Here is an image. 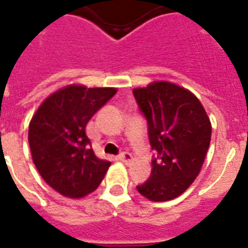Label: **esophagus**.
Instances as JSON below:
<instances>
[{
    "label": "esophagus",
    "instance_id": "34e87169",
    "mask_svg": "<svg viewBox=\"0 0 248 248\" xmlns=\"http://www.w3.org/2000/svg\"><path fill=\"white\" fill-rule=\"evenodd\" d=\"M119 160H122L124 163H126V164H129V163H131V161L134 160V157L130 152H124V154L119 155Z\"/></svg>",
    "mask_w": 248,
    "mask_h": 248
}]
</instances>
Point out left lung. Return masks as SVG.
I'll return each instance as SVG.
<instances>
[{"label": "left lung", "mask_w": 248, "mask_h": 248, "mask_svg": "<svg viewBox=\"0 0 248 248\" xmlns=\"http://www.w3.org/2000/svg\"><path fill=\"white\" fill-rule=\"evenodd\" d=\"M134 97L148 122V137L157 157L151 176L137 189L155 202L179 197L199 176L210 146L212 124L201 101L170 81L134 88Z\"/></svg>", "instance_id": "obj_1"}]
</instances>
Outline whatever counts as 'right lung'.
I'll return each mask as SVG.
<instances>
[{"mask_svg":"<svg viewBox=\"0 0 248 248\" xmlns=\"http://www.w3.org/2000/svg\"><path fill=\"white\" fill-rule=\"evenodd\" d=\"M117 88L71 84L49 94L29 124L31 156L43 180L62 196L82 199L98 188L110 161L96 156L85 134L89 119Z\"/></svg>","mask_w":248,"mask_h":248,"instance_id":"obj_1","label":"right lung"}]
</instances>
